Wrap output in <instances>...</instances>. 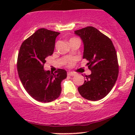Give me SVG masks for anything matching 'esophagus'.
<instances>
[{
    "instance_id": "34e87169",
    "label": "esophagus",
    "mask_w": 135,
    "mask_h": 135,
    "mask_svg": "<svg viewBox=\"0 0 135 135\" xmlns=\"http://www.w3.org/2000/svg\"><path fill=\"white\" fill-rule=\"evenodd\" d=\"M67 75H69V76H74V75H75V73L72 72H69L67 73Z\"/></svg>"
}]
</instances>
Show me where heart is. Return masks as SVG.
<instances>
[{
  "instance_id": "obj_1",
  "label": "heart",
  "mask_w": 135,
  "mask_h": 135,
  "mask_svg": "<svg viewBox=\"0 0 135 135\" xmlns=\"http://www.w3.org/2000/svg\"><path fill=\"white\" fill-rule=\"evenodd\" d=\"M73 39H75V38H71L70 41H71V40H73ZM74 62H75V60H74V59H70V60H69V61H67V63H66V65H67L68 66H71L74 64Z\"/></svg>"
}]
</instances>
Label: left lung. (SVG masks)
Wrapping results in <instances>:
<instances>
[{"label": "left lung", "instance_id": "obj_1", "mask_svg": "<svg viewBox=\"0 0 135 135\" xmlns=\"http://www.w3.org/2000/svg\"><path fill=\"white\" fill-rule=\"evenodd\" d=\"M84 43L83 58L91 74L78 88L85 99L97 101L106 97L114 87L119 74L117 52L112 41L96 28L87 27L75 31Z\"/></svg>", "mask_w": 135, "mask_h": 135}]
</instances>
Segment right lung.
<instances>
[{
	"label": "right lung",
	"instance_id": "right-lung-1",
	"mask_svg": "<svg viewBox=\"0 0 135 135\" xmlns=\"http://www.w3.org/2000/svg\"><path fill=\"white\" fill-rule=\"evenodd\" d=\"M60 33L40 28L25 40L20 48L18 75L27 92L37 101L51 102L61 94V83L66 79V70L58 69L52 73L44 70L46 58L53 53L56 38Z\"/></svg>",
	"mask_w": 135,
	"mask_h": 135
}]
</instances>
